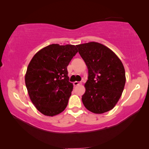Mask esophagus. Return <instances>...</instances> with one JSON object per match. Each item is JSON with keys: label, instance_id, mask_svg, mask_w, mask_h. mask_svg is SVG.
<instances>
[{"label": "esophagus", "instance_id": "obj_1", "mask_svg": "<svg viewBox=\"0 0 149 149\" xmlns=\"http://www.w3.org/2000/svg\"><path fill=\"white\" fill-rule=\"evenodd\" d=\"M81 82H79V81H74V86H78L79 84H81Z\"/></svg>", "mask_w": 149, "mask_h": 149}]
</instances>
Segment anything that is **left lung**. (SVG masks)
Segmentation results:
<instances>
[{
    "instance_id": "1",
    "label": "left lung",
    "mask_w": 149,
    "mask_h": 149,
    "mask_svg": "<svg viewBox=\"0 0 149 149\" xmlns=\"http://www.w3.org/2000/svg\"><path fill=\"white\" fill-rule=\"evenodd\" d=\"M76 47L88 70L82 102L95 114L108 112L116 106L125 86L123 64L114 52L101 43L92 41Z\"/></svg>"
}]
</instances>
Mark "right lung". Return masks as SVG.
I'll return each mask as SVG.
<instances>
[{"instance_id":"right-lung-1","label":"right lung","mask_w":149,"mask_h":149,"mask_svg":"<svg viewBox=\"0 0 149 149\" xmlns=\"http://www.w3.org/2000/svg\"><path fill=\"white\" fill-rule=\"evenodd\" d=\"M77 52L75 45L52 44L35 53L29 63L25 76L29 96L45 116H55L67 107L74 87L67 67Z\"/></svg>"}]
</instances>
